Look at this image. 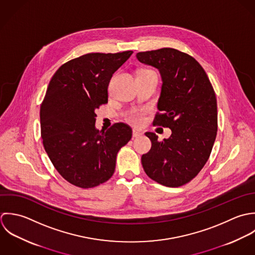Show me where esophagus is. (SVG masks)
<instances>
[{
  "mask_svg": "<svg viewBox=\"0 0 255 255\" xmlns=\"http://www.w3.org/2000/svg\"><path fill=\"white\" fill-rule=\"evenodd\" d=\"M140 136H142V133H141V132H139V131H137V130H133V137H134V138H138V137H140Z\"/></svg>",
  "mask_w": 255,
  "mask_h": 255,
  "instance_id": "1",
  "label": "esophagus"
}]
</instances>
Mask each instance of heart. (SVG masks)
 <instances>
[{
	"instance_id": "b5f03b06",
	"label": "heart",
	"mask_w": 255,
	"mask_h": 255,
	"mask_svg": "<svg viewBox=\"0 0 255 255\" xmlns=\"http://www.w3.org/2000/svg\"><path fill=\"white\" fill-rule=\"evenodd\" d=\"M128 120H129L132 124H134V125H140V124L143 123L144 118H143V116H142V114H141L140 112L134 111V112H132V113L129 114Z\"/></svg>"
}]
</instances>
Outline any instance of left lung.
I'll use <instances>...</instances> for the list:
<instances>
[{"instance_id": "1", "label": "left lung", "mask_w": 255, "mask_h": 255, "mask_svg": "<svg viewBox=\"0 0 255 255\" xmlns=\"http://www.w3.org/2000/svg\"><path fill=\"white\" fill-rule=\"evenodd\" d=\"M137 59L159 71L161 91L153 125L168 127L162 141L153 132L150 152L142 155L145 172L168 187L193 179L203 168L218 130L217 100L202 66L190 55L173 48L139 52Z\"/></svg>"}]
</instances>
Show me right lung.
<instances>
[{
    "instance_id": "obj_1",
    "label": "right lung",
    "mask_w": 255,
    "mask_h": 255,
    "mask_svg": "<svg viewBox=\"0 0 255 255\" xmlns=\"http://www.w3.org/2000/svg\"><path fill=\"white\" fill-rule=\"evenodd\" d=\"M132 53H89L52 77L40 107L41 138L53 165L73 185L92 188L107 181L118 151L132 137L124 123L106 131L96 127V109L108 102L110 79Z\"/></svg>"
}]
</instances>
